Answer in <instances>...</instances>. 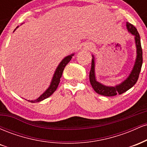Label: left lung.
Wrapping results in <instances>:
<instances>
[{"mask_svg": "<svg viewBox=\"0 0 147 147\" xmlns=\"http://www.w3.org/2000/svg\"><path fill=\"white\" fill-rule=\"evenodd\" d=\"M126 28H127L129 32L134 36L137 55H136V61H135L134 65H133L131 73L128 76L127 78L124 81H123L122 83L117 84L115 86H105L97 82L96 80L95 72V57L93 55L92 56V59L89 79H90V82L92 88L97 93L101 95L106 96V97H112V96L116 95H121V94L125 92L126 91L129 90L130 88H131L136 84L138 77H139L142 65V50L141 46L140 37V34L136 27L133 26L132 24L128 23V22H126Z\"/></svg>", "mask_w": 147, "mask_h": 147, "instance_id": "left-lung-1", "label": "left lung"}]
</instances>
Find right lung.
Returning a JSON list of instances; mask_svg holds the SVG:
<instances>
[{"label": "right lung", "mask_w": 147, "mask_h": 147, "mask_svg": "<svg viewBox=\"0 0 147 147\" xmlns=\"http://www.w3.org/2000/svg\"><path fill=\"white\" fill-rule=\"evenodd\" d=\"M18 28V26L16 27V28ZM16 28L14 30V31L16 30ZM72 56H74V54H72V55H68V56L65 57V58H64L60 62V63L59 64L58 67H57L56 69V70H55V73H54V75L53 77H52V79L51 81V83H50V86L48 88V89H47V90H45L38 99H35V100H31V101L28 100V102H32V103L39 102H41V101L44 100L45 99L48 98V97H49L50 95H52V94L54 93V92L57 90V87H58L59 86V84L60 79L62 76V73H63V72L64 68H65V65L70 62V61L71 60Z\"/></svg>", "instance_id": "1"}]
</instances>
